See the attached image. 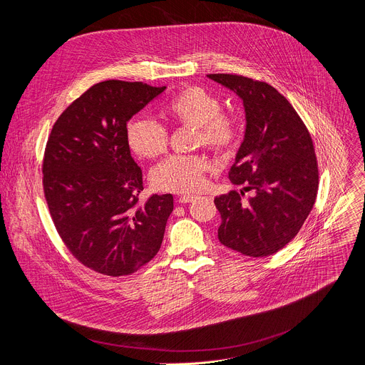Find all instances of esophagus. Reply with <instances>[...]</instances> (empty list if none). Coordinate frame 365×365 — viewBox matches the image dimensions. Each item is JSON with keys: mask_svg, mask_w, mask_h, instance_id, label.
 <instances>
[{"mask_svg": "<svg viewBox=\"0 0 365 365\" xmlns=\"http://www.w3.org/2000/svg\"><path fill=\"white\" fill-rule=\"evenodd\" d=\"M193 199H196L195 195H183L179 197V203H187V202H192Z\"/></svg>", "mask_w": 365, "mask_h": 365, "instance_id": "34e87169", "label": "esophagus"}]
</instances>
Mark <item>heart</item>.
<instances>
[{
    "instance_id": "heart-1",
    "label": "heart",
    "mask_w": 365,
    "mask_h": 365,
    "mask_svg": "<svg viewBox=\"0 0 365 365\" xmlns=\"http://www.w3.org/2000/svg\"><path fill=\"white\" fill-rule=\"evenodd\" d=\"M165 115L180 125L196 130L193 145H205L217 154L235 148L240 138V124L235 117L221 113L220 99L206 89L187 85L173 95L165 107ZM130 148L144 159H155L168 150L166 128L150 118L137 117L127 125ZM210 163L200 154L172 155L151 173L155 189L175 193H192L205 182Z\"/></svg>"
}]
</instances>
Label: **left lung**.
Returning <instances> with one entry per match:
<instances>
[{
    "label": "left lung",
    "mask_w": 365,
    "mask_h": 365,
    "mask_svg": "<svg viewBox=\"0 0 365 365\" xmlns=\"http://www.w3.org/2000/svg\"><path fill=\"white\" fill-rule=\"evenodd\" d=\"M207 78L235 92L245 111L244 140L230 169L242 186L215 197L221 214L218 240L248 257H267L287 245L314 207L319 173L310 134L272 85L241 75ZM252 190L242 200L243 190Z\"/></svg>",
    "instance_id": "1"
}]
</instances>
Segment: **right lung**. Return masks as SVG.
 <instances>
[{
  "mask_svg": "<svg viewBox=\"0 0 365 365\" xmlns=\"http://www.w3.org/2000/svg\"><path fill=\"white\" fill-rule=\"evenodd\" d=\"M165 89L99 82L51 128L43 159L48 211L73 257L96 273L131 274L160 250L173 196L138 200L143 173L131 158L127 123Z\"/></svg>",
  "mask_w": 365,
  "mask_h": 365,
  "instance_id": "right-lung-1",
  "label": "right lung"
}]
</instances>
